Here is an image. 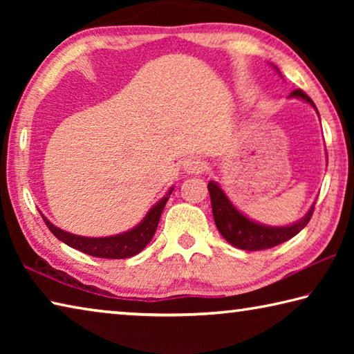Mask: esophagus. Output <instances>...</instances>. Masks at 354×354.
Returning <instances> with one entry per match:
<instances>
[{"instance_id":"obj_1","label":"esophagus","mask_w":354,"mask_h":354,"mask_svg":"<svg viewBox=\"0 0 354 354\" xmlns=\"http://www.w3.org/2000/svg\"><path fill=\"white\" fill-rule=\"evenodd\" d=\"M205 162L198 158H190L187 160H184L183 164V169L185 173H200L205 170Z\"/></svg>"}]
</instances>
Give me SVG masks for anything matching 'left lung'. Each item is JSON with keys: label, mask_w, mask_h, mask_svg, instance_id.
Here are the masks:
<instances>
[{"label": "left lung", "mask_w": 354, "mask_h": 354, "mask_svg": "<svg viewBox=\"0 0 354 354\" xmlns=\"http://www.w3.org/2000/svg\"><path fill=\"white\" fill-rule=\"evenodd\" d=\"M277 68V67H274ZM279 73V70L277 68ZM290 98H299L306 101L310 106L317 111L314 101L310 100L306 93L303 91H293ZM319 113V111H317ZM209 195H211V205H212V214H214V221L217 225V230L220 234L226 239V242H230L232 247L247 250V251H259V250H267L272 247H277V245L289 241L293 236H297L299 231L303 230L304 226L309 223L310 217H313L314 212V205L309 207L303 218L287 226H268V225H261L257 221L248 218L247 215H243L239 209L232 205V201L227 198L223 189L220 185L211 181L207 184Z\"/></svg>", "instance_id": "obj_1"}]
</instances>
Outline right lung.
Here are the masks:
<instances>
[{"mask_svg":"<svg viewBox=\"0 0 354 354\" xmlns=\"http://www.w3.org/2000/svg\"><path fill=\"white\" fill-rule=\"evenodd\" d=\"M173 192V187H170L169 194H167L162 200H159L156 205L149 209L145 217L140 221L139 225L134 226L133 230L127 232H122V234L117 236H109V237H84V236H76L61 230L51 223L45 215L44 221L48 226L53 234H55L59 241H62L68 247L80 250L82 253L91 254L95 257H104V259H127V257L136 256L137 253L147 247L151 241L156 230H158L160 214H162L164 207L169 201L170 195Z\"/></svg>","mask_w":354,"mask_h":354,"instance_id":"1","label":"right lung"}]
</instances>
